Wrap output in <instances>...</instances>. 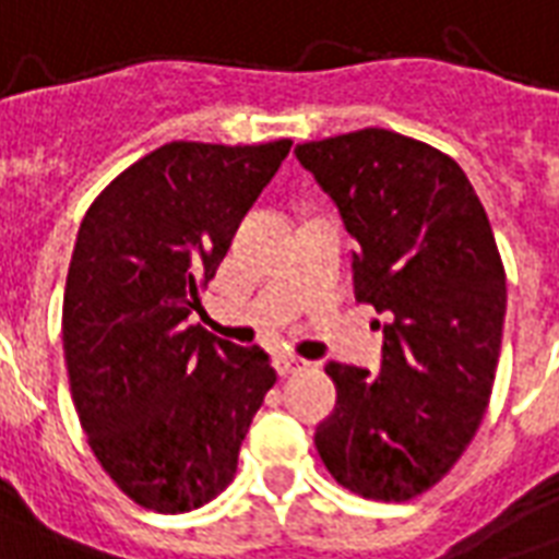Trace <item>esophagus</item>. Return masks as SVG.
Returning <instances> with one entry per match:
<instances>
[{
  "instance_id": "esophagus-1",
  "label": "esophagus",
  "mask_w": 559,
  "mask_h": 559,
  "mask_svg": "<svg viewBox=\"0 0 559 559\" xmlns=\"http://www.w3.org/2000/svg\"><path fill=\"white\" fill-rule=\"evenodd\" d=\"M308 367H311V364L305 361V358H299V355H293V353L275 355V370H278V376L301 373V370H308Z\"/></svg>"
}]
</instances>
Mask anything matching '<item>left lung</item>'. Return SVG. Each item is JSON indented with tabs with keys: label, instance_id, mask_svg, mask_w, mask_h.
<instances>
[{
	"label": "left lung",
	"instance_id": "1",
	"mask_svg": "<svg viewBox=\"0 0 559 559\" xmlns=\"http://www.w3.org/2000/svg\"><path fill=\"white\" fill-rule=\"evenodd\" d=\"M296 159L358 246L355 299L388 313L379 373L325 367L337 403L313 444L355 495L415 498L456 465L489 406L507 313L489 216L450 156L400 132L299 144Z\"/></svg>",
	"mask_w": 559,
	"mask_h": 559
}]
</instances>
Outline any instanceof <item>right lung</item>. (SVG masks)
Segmentation results:
<instances>
[{"label": "right lung", "mask_w": 559, "mask_h": 559, "mask_svg": "<svg viewBox=\"0 0 559 559\" xmlns=\"http://www.w3.org/2000/svg\"><path fill=\"white\" fill-rule=\"evenodd\" d=\"M290 144H163L82 218L61 311L70 394L94 456L147 510L216 498L275 384L260 346L189 317Z\"/></svg>", "instance_id": "obj_1"}]
</instances>
